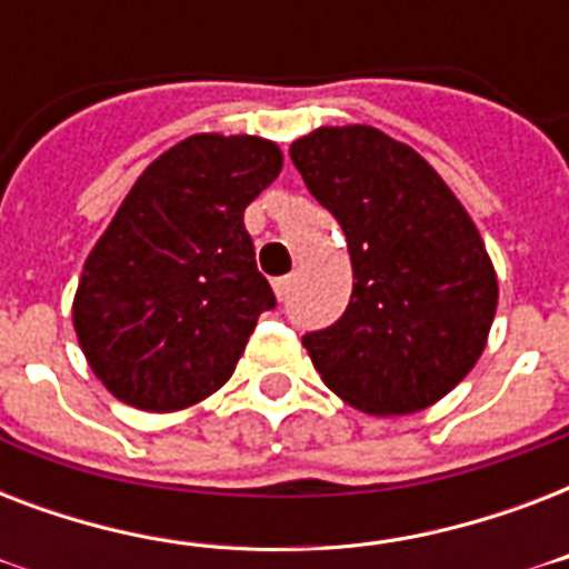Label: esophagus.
I'll return each instance as SVG.
<instances>
[{
	"label": "esophagus",
	"mask_w": 569,
	"mask_h": 569,
	"mask_svg": "<svg viewBox=\"0 0 569 569\" xmlns=\"http://www.w3.org/2000/svg\"><path fill=\"white\" fill-rule=\"evenodd\" d=\"M271 286H274L277 298H280V301H286V295L292 292V277H289V274L274 277V280H271Z\"/></svg>",
	"instance_id": "1"
}]
</instances>
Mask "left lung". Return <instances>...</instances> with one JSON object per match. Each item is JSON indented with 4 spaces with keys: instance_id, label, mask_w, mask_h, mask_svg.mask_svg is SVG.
I'll list each match as a JSON object with an SVG mask.
<instances>
[{
    "instance_id": "1",
    "label": "left lung",
    "mask_w": 569,
    "mask_h": 569,
    "mask_svg": "<svg viewBox=\"0 0 569 569\" xmlns=\"http://www.w3.org/2000/svg\"><path fill=\"white\" fill-rule=\"evenodd\" d=\"M289 156L346 232L357 280L342 319L303 337L316 372L363 413L437 405L478 363L499 303L481 232L413 147L375 127L312 129Z\"/></svg>"
}]
</instances>
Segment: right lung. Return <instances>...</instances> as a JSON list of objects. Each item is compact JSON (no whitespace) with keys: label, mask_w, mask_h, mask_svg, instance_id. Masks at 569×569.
Masks as SVG:
<instances>
[{"label":"right lung","mask_w":569,"mask_h":569,"mask_svg":"<svg viewBox=\"0 0 569 569\" xmlns=\"http://www.w3.org/2000/svg\"><path fill=\"white\" fill-rule=\"evenodd\" d=\"M283 153L259 136H189L136 180L84 259L73 328L102 387L171 413L230 380L274 292L244 209Z\"/></svg>","instance_id":"add662e5"}]
</instances>
